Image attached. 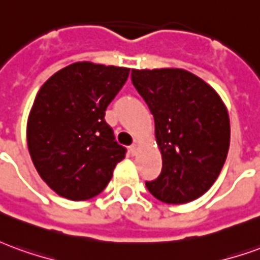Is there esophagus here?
<instances>
[{"label": "esophagus", "mask_w": 260, "mask_h": 260, "mask_svg": "<svg viewBox=\"0 0 260 260\" xmlns=\"http://www.w3.org/2000/svg\"><path fill=\"white\" fill-rule=\"evenodd\" d=\"M129 153L132 156H136V154H138V145H136V143L129 147Z\"/></svg>", "instance_id": "34e87169"}]
</instances>
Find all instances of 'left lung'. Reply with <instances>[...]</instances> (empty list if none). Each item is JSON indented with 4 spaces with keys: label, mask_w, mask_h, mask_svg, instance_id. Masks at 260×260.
Returning a JSON list of instances; mask_svg holds the SVG:
<instances>
[{
    "label": "left lung",
    "mask_w": 260,
    "mask_h": 260,
    "mask_svg": "<svg viewBox=\"0 0 260 260\" xmlns=\"http://www.w3.org/2000/svg\"><path fill=\"white\" fill-rule=\"evenodd\" d=\"M132 83L154 118L163 160L149 192L164 203L201 198L217 180L230 147V117L212 86L180 68L132 69Z\"/></svg>",
    "instance_id": "8db88e82"
}]
</instances>
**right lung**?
Listing matches in <instances>:
<instances>
[{
	"instance_id": "add662e5",
	"label": "right lung",
	"mask_w": 260,
	"mask_h": 260,
	"mask_svg": "<svg viewBox=\"0 0 260 260\" xmlns=\"http://www.w3.org/2000/svg\"><path fill=\"white\" fill-rule=\"evenodd\" d=\"M129 68L75 62L48 78L31 106L26 138L31 161L57 195L86 201L99 195L126 149L114 141L106 108Z\"/></svg>"
}]
</instances>
